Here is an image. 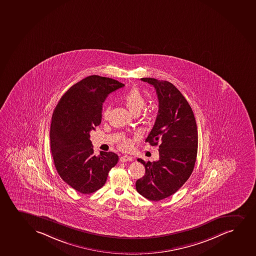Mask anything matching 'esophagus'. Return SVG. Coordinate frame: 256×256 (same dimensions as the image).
Wrapping results in <instances>:
<instances>
[{
    "label": "esophagus",
    "mask_w": 256,
    "mask_h": 256,
    "mask_svg": "<svg viewBox=\"0 0 256 256\" xmlns=\"http://www.w3.org/2000/svg\"><path fill=\"white\" fill-rule=\"evenodd\" d=\"M132 160V156H128V155H124V156H122L120 158V162H130Z\"/></svg>",
    "instance_id": "1"
}]
</instances>
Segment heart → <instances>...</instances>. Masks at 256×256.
Here are the masks:
<instances>
[{"instance_id": "b5f03b06", "label": "heart", "mask_w": 256, "mask_h": 256, "mask_svg": "<svg viewBox=\"0 0 256 256\" xmlns=\"http://www.w3.org/2000/svg\"><path fill=\"white\" fill-rule=\"evenodd\" d=\"M124 102L126 108L130 110V112L132 114H138L142 112L144 106H146V100L143 94L140 92L137 88H132L130 92H128L124 96ZM108 108H106L102 112V116L106 118L108 116ZM122 148L124 149H128L130 148V142L124 140L122 143Z\"/></svg>"}]
</instances>
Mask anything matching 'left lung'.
<instances>
[{"instance_id": "obj_1", "label": "left lung", "mask_w": 256, "mask_h": 256, "mask_svg": "<svg viewBox=\"0 0 256 256\" xmlns=\"http://www.w3.org/2000/svg\"><path fill=\"white\" fill-rule=\"evenodd\" d=\"M158 98V112L146 142L160 144V160L144 162L146 174L136 182L137 192L154 202L172 196L192 174L197 156L198 131L192 108L170 82L142 78Z\"/></svg>"}]
</instances>
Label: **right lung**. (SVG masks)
Wrapping results in <instances>:
<instances>
[{"label":"right lung","instance_id":"add662e5","mask_svg":"<svg viewBox=\"0 0 256 256\" xmlns=\"http://www.w3.org/2000/svg\"><path fill=\"white\" fill-rule=\"evenodd\" d=\"M124 86L113 78L88 76L66 90L52 114L54 167L66 184L84 194L101 188L119 160L112 152L95 156L90 132L101 124L106 96Z\"/></svg>","mask_w":256,"mask_h":256}]
</instances>
